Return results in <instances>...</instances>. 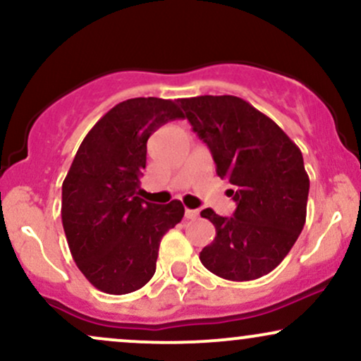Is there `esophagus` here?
I'll return each instance as SVG.
<instances>
[{
  "mask_svg": "<svg viewBox=\"0 0 361 361\" xmlns=\"http://www.w3.org/2000/svg\"><path fill=\"white\" fill-rule=\"evenodd\" d=\"M185 217H186V219H197V217H198V210L185 209Z\"/></svg>",
  "mask_w": 361,
  "mask_h": 361,
  "instance_id": "esophagus-1",
  "label": "esophagus"
}]
</instances>
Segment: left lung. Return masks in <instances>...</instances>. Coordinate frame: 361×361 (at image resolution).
Returning a JSON list of instances; mask_svg holds the SVG:
<instances>
[{
	"mask_svg": "<svg viewBox=\"0 0 361 361\" xmlns=\"http://www.w3.org/2000/svg\"><path fill=\"white\" fill-rule=\"evenodd\" d=\"M185 117L212 152L215 171L233 185V217L212 209L215 226L202 264L233 281L256 280L283 261L304 229L309 176L292 139L270 117L233 94L181 98Z\"/></svg>",
	"mask_w": 361,
	"mask_h": 361,
	"instance_id": "obj_1",
	"label": "left lung"
}]
</instances>
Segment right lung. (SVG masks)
Returning a JSON list of instances; mask_svg holds the SVG:
<instances>
[{
	"label": "right lung",
	"mask_w": 361,
	"mask_h": 361,
	"mask_svg": "<svg viewBox=\"0 0 361 361\" xmlns=\"http://www.w3.org/2000/svg\"><path fill=\"white\" fill-rule=\"evenodd\" d=\"M183 117L171 100L130 98L94 123L74 156L62 183V227L78 268L102 292L142 288L161 239L183 219L180 200L157 205L137 197L149 135Z\"/></svg>",
	"instance_id": "obj_1"
}]
</instances>
